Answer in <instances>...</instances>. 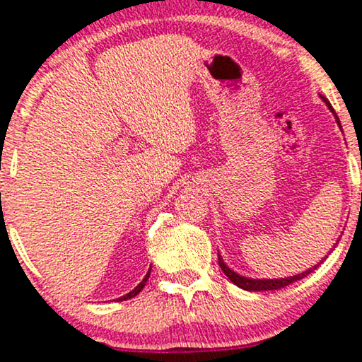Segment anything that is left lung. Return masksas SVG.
Listing matches in <instances>:
<instances>
[{
	"mask_svg": "<svg viewBox=\"0 0 362 362\" xmlns=\"http://www.w3.org/2000/svg\"><path fill=\"white\" fill-rule=\"evenodd\" d=\"M320 97H321V100H323V102L326 103V107H328L329 110L333 112V115H334V118H336V123H338V127L341 128L339 118H338V115H336V113H334L333 107H331V103H329L328 98L323 97V95H320ZM336 245H338V242H336V244L333 245V249L329 250V254L336 249ZM217 257H219V267H221V270L224 272V275L227 276V279H229L234 285L239 286V288L247 290V291H269V290L284 288V286L293 284V281H298V280H301V279H305V276L310 275L311 272H313L315 269H318V267H320L321 264H323V260H325L328 255H325V259H321L316 265L310 267L308 270L301 272V274L291 275V276H285V279H250V276H244V275L237 274V272H234L232 269H229V267H227V264L224 262V259H222L221 254H217Z\"/></svg>",
	"mask_w": 362,
	"mask_h": 362,
	"instance_id": "1",
	"label": "left lung"
}]
</instances>
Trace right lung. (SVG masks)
Masks as SVG:
<instances>
[{
    "instance_id": "add662e5",
    "label": "right lung",
    "mask_w": 362,
    "mask_h": 362,
    "mask_svg": "<svg viewBox=\"0 0 362 362\" xmlns=\"http://www.w3.org/2000/svg\"><path fill=\"white\" fill-rule=\"evenodd\" d=\"M150 274H151V267H150V270H148V274L145 275V279H143L140 284H138L135 288H133L130 293H127V295H123V296H120V298H117L118 301H125V300H130V298H133V296H136L138 293H140V291L143 290V286H145V284L148 281V279H150Z\"/></svg>"
}]
</instances>
